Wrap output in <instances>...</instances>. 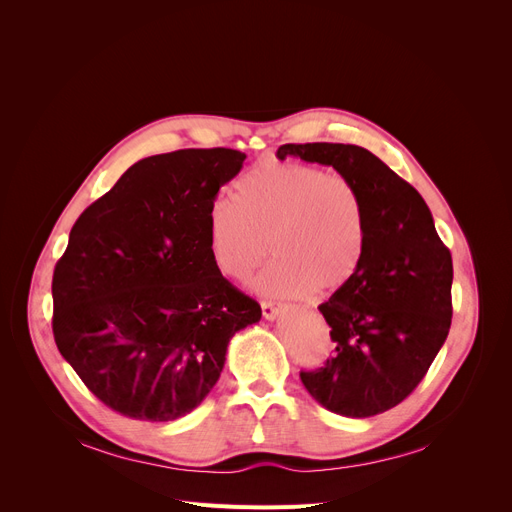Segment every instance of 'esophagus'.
Wrapping results in <instances>:
<instances>
[{"label":"esophagus","instance_id":"esophagus-1","mask_svg":"<svg viewBox=\"0 0 512 512\" xmlns=\"http://www.w3.org/2000/svg\"><path fill=\"white\" fill-rule=\"evenodd\" d=\"M261 311H263V317L270 319V321H274L280 315V307L276 303H270V301L261 303Z\"/></svg>","mask_w":512,"mask_h":512}]
</instances>
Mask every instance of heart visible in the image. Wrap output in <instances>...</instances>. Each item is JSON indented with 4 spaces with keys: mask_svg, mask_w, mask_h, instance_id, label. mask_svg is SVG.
<instances>
[{
    "mask_svg": "<svg viewBox=\"0 0 512 512\" xmlns=\"http://www.w3.org/2000/svg\"><path fill=\"white\" fill-rule=\"evenodd\" d=\"M367 215L359 188L342 174L267 161L234 184V201L215 199L207 211L213 263L232 280H255L267 297H299L315 288L334 292L359 272Z\"/></svg>",
    "mask_w": 512,
    "mask_h": 512,
    "instance_id": "obj_1",
    "label": "heart"
}]
</instances>
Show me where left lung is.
<instances>
[{
  "label": "left lung",
  "instance_id": "obj_1",
  "mask_svg": "<svg viewBox=\"0 0 512 512\" xmlns=\"http://www.w3.org/2000/svg\"><path fill=\"white\" fill-rule=\"evenodd\" d=\"M278 159L332 166L361 193L365 255L355 278L317 309L332 328L326 367L301 371L307 392L342 417H373L425 378L452 319V257L432 211L380 157L357 145H282Z\"/></svg>",
  "mask_w": 512,
  "mask_h": 512
}]
</instances>
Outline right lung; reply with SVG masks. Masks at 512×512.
<instances>
[{"instance_id":"1","label":"right lung","mask_w":512,"mask_h":512,"mask_svg":"<svg viewBox=\"0 0 512 512\" xmlns=\"http://www.w3.org/2000/svg\"><path fill=\"white\" fill-rule=\"evenodd\" d=\"M245 159L224 147L145 157L72 226L53 270V338L110 409L141 421L191 413L232 336L261 319L207 242V211Z\"/></svg>"}]
</instances>
